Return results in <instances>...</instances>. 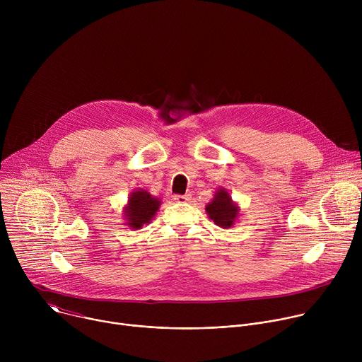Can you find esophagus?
<instances>
[{
    "label": "esophagus",
    "instance_id": "34e87169",
    "mask_svg": "<svg viewBox=\"0 0 362 362\" xmlns=\"http://www.w3.org/2000/svg\"><path fill=\"white\" fill-rule=\"evenodd\" d=\"M173 199H175V202L185 203V202H187V200L190 199V196H189V194H175V196H173Z\"/></svg>",
    "mask_w": 362,
    "mask_h": 362
}]
</instances>
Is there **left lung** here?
Instances as JSON below:
<instances>
[{
  "mask_svg": "<svg viewBox=\"0 0 362 362\" xmlns=\"http://www.w3.org/2000/svg\"><path fill=\"white\" fill-rule=\"evenodd\" d=\"M206 214L221 228H230L239 216L238 204L232 200L230 194L226 189L221 187L215 192V197L212 202L206 204Z\"/></svg>",
  "mask_w": 362,
  "mask_h": 362,
  "instance_id": "1",
  "label": "left lung"
}]
</instances>
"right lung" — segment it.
<instances>
[{"label":"right lung","mask_w":362,"mask_h":362,"mask_svg":"<svg viewBox=\"0 0 362 362\" xmlns=\"http://www.w3.org/2000/svg\"><path fill=\"white\" fill-rule=\"evenodd\" d=\"M160 208V200L153 197L143 189H136L130 193L127 206L124 208L126 225L130 229H141L143 225L150 223Z\"/></svg>","instance_id":"right-lung-1"}]
</instances>
